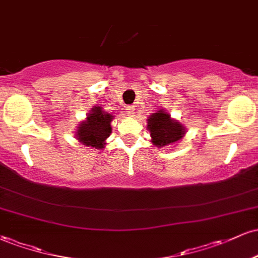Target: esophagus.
<instances>
[{"mask_svg": "<svg viewBox=\"0 0 258 258\" xmlns=\"http://www.w3.org/2000/svg\"><path fill=\"white\" fill-rule=\"evenodd\" d=\"M135 110H136V106L135 105H127L126 106V112L128 115L135 114Z\"/></svg>", "mask_w": 258, "mask_h": 258, "instance_id": "34e87169", "label": "esophagus"}]
</instances>
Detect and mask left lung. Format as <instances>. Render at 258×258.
I'll return each mask as SVG.
<instances>
[{
    "mask_svg": "<svg viewBox=\"0 0 258 258\" xmlns=\"http://www.w3.org/2000/svg\"><path fill=\"white\" fill-rule=\"evenodd\" d=\"M147 121V128L150 132L153 144L158 148L176 143L185 135V127L177 120H173L164 109L154 112Z\"/></svg>",
    "mask_w": 258,
    "mask_h": 258,
    "instance_id": "obj_1",
    "label": "left lung"
}]
</instances>
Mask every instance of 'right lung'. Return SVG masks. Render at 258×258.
Listing matches in <instances>:
<instances>
[{"label": "right lung", "instance_id": "1", "mask_svg": "<svg viewBox=\"0 0 258 258\" xmlns=\"http://www.w3.org/2000/svg\"><path fill=\"white\" fill-rule=\"evenodd\" d=\"M111 114L103 110L100 106H94L88 112L87 117L82 121L76 131V138L86 147L102 149L105 146V139L111 133Z\"/></svg>", "mask_w": 258, "mask_h": 258}]
</instances>
